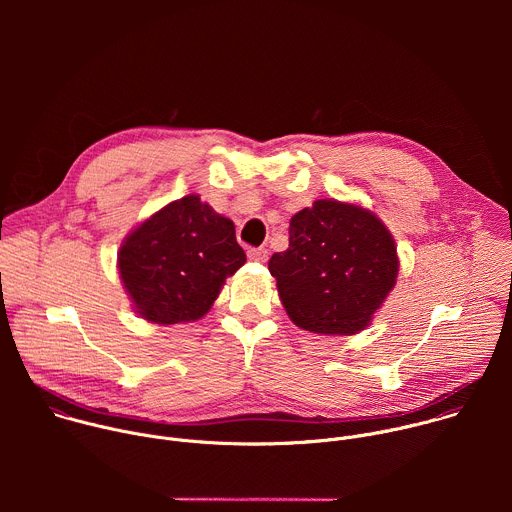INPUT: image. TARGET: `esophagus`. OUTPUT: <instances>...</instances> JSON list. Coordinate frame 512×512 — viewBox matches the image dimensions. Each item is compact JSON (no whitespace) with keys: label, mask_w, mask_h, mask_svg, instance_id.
Wrapping results in <instances>:
<instances>
[{"label":"esophagus","mask_w":512,"mask_h":512,"mask_svg":"<svg viewBox=\"0 0 512 512\" xmlns=\"http://www.w3.org/2000/svg\"><path fill=\"white\" fill-rule=\"evenodd\" d=\"M247 255H249V259H251V261H261V263H265V261H267V257H269L267 249H263V247L249 249V251H247Z\"/></svg>","instance_id":"34e87169"}]
</instances>
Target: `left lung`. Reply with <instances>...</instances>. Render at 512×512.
<instances>
[{"instance_id": "left-lung-1", "label": "left lung", "mask_w": 512, "mask_h": 512, "mask_svg": "<svg viewBox=\"0 0 512 512\" xmlns=\"http://www.w3.org/2000/svg\"><path fill=\"white\" fill-rule=\"evenodd\" d=\"M269 271L296 326L352 336L371 324L395 287L399 257L375 212L328 198L291 216L289 247L273 253Z\"/></svg>"}]
</instances>
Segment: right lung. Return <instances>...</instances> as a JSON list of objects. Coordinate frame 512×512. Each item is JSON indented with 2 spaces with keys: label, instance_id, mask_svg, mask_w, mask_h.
<instances>
[{
  "label": "right lung",
  "instance_id": "obj_1",
  "mask_svg": "<svg viewBox=\"0 0 512 512\" xmlns=\"http://www.w3.org/2000/svg\"><path fill=\"white\" fill-rule=\"evenodd\" d=\"M247 261L231 218L188 194L135 227L117 253L135 312L154 324L200 320Z\"/></svg>",
  "mask_w": 512,
  "mask_h": 512
}]
</instances>
